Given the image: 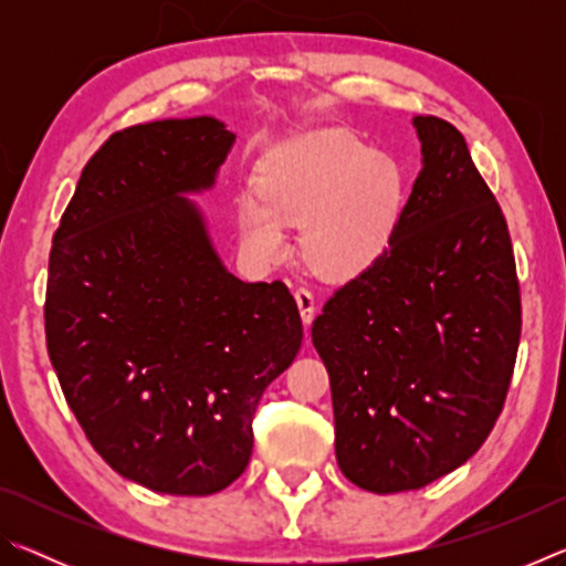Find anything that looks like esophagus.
Instances as JSON below:
<instances>
[{
	"label": "esophagus",
	"mask_w": 566,
	"mask_h": 566,
	"mask_svg": "<svg viewBox=\"0 0 566 566\" xmlns=\"http://www.w3.org/2000/svg\"><path fill=\"white\" fill-rule=\"evenodd\" d=\"M294 300H296V306H300L302 322L306 324V327H310L312 319H314V294L310 290H296Z\"/></svg>",
	"instance_id": "obj_1"
}]
</instances>
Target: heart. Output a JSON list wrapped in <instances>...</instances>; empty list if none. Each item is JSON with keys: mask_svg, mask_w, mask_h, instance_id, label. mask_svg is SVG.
I'll use <instances>...</instances> for the list:
<instances>
[{"mask_svg": "<svg viewBox=\"0 0 566 566\" xmlns=\"http://www.w3.org/2000/svg\"><path fill=\"white\" fill-rule=\"evenodd\" d=\"M252 191L237 195L234 222L244 254L260 266L290 256L284 224H300L312 272L344 282L387 254L405 209V171L344 132H310L256 161Z\"/></svg>", "mask_w": 566, "mask_h": 566, "instance_id": "1", "label": "heart"}]
</instances>
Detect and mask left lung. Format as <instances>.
Instances as JSON below:
<instances>
[{
	"instance_id": "obj_1",
	"label": "left lung",
	"mask_w": 566,
	"mask_h": 566,
	"mask_svg": "<svg viewBox=\"0 0 566 566\" xmlns=\"http://www.w3.org/2000/svg\"><path fill=\"white\" fill-rule=\"evenodd\" d=\"M411 124L421 171L397 234L312 324L337 464L375 494L421 490L484 444L522 329L510 232L464 137L437 117Z\"/></svg>"
}]
</instances>
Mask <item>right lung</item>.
I'll use <instances>...</instances> for the list:
<instances>
[{"label": "right lung", "instance_id": "add662e5", "mask_svg": "<svg viewBox=\"0 0 566 566\" xmlns=\"http://www.w3.org/2000/svg\"><path fill=\"white\" fill-rule=\"evenodd\" d=\"M237 134L214 117L137 124L84 167L56 229L46 349L84 434L151 492L224 490L252 457L264 389L302 319L282 282H242L195 199Z\"/></svg>", "mask_w": 566, "mask_h": 566}]
</instances>
